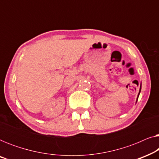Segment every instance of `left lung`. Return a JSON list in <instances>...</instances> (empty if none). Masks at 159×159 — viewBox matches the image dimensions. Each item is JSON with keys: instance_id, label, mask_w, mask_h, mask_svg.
Listing matches in <instances>:
<instances>
[{"instance_id": "left-lung-1", "label": "left lung", "mask_w": 159, "mask_h": 159, "mask_svg": "<svg viewBox=\"0 0 159 159\" xmlns=\"http://www.w3.org/2000/svg\"><path fill=\"white\" fill-rule=\"evenodd\" d=\"M140 91H141V84H140V91H139V93H138V98H137V100H136V103H137V101H138V97H139V95H140Z\"/></svg>"}]
</instances>
